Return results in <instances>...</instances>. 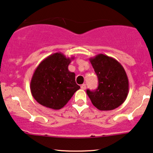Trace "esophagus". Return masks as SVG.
Returning a JSON list of instances; mask_svg holds the SVG:
<instances>
[{"label":"esophagus","instance_id":"1","mask_svg":"<svg viewBox=\"0 0 153 153\" xmlns=\"http://www.w3.org/2000/svg\"><path fill=\"white\" fill-rule=\"evenodd\" d=\"M80 88H81V89H82V90H85V89H86V85L85 84H82V85L80 86Z\"/></svg>","mask_w":153,"mask_h":153}]
</instances>
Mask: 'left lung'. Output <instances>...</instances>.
I'll return each instance as SVG.
<instances>
[{
  "instance_id": "left-lung-1",
  "label": "left lung",
  "mask_w": 153,
  "mask_h": 153,
  "mask_svg": "<svg viewBox=\"0 0 153 153\" xmlns=\"http://www.w3.org/2000/svg\"><path fill=\"white\" fill-rule=\"evenodd\" d=\"M90 61L99 82L97 90H87L92 104L101 111L119 107L128 94V79L123 67L115 59L102 53L90 58Z\"/></svg>"
}]
</instances>
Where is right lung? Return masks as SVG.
Returning <instances> with one entry per match:
<instances>
[{"label":"right lung","instance_id":"right-lung-1","mask_svg":"<svg viewBox=\"0 0 153 153\" xmlns=\"http://www.w3.org/2000/svg\"><path fill=\"white\" fill-rule=\"evenodd\" d=\"M74 57L67 58L61 52L44 59L34 71L30 90L34 100L44 107L60 109L80 88L75 82V74L68 70Z\"/></svg>","mask_w":153,"mask_h":153}]
</instances>
